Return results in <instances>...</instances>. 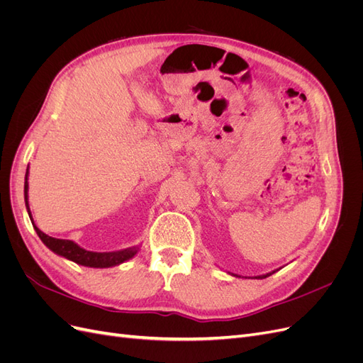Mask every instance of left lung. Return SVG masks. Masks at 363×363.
Returning <instances> with one entry per match:
<instances>
[{"mask_svg": "<svg viewBox=\"0 0 363 363\" xmlns=\"http://www.w3.org/2000/svg\"><path fill=\"white\" fill-rule=\"evenodd\" d=\"M276 271H271V272H268V274H263V276H256V277H248V279H267V277H269L271 274H274ZM230 276H233V277H240V276H238V274H233V272H228ZM247 279V277H245Z\"/></svg>", "mask_w": 363, "mask_h": 363, "instance_id": "left-lung-1", "label": "left lung"}]
</instances>
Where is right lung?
I'll use <instances>...</instances> for the list:
<instances>
[{"mask_svg": "<svg viewBox=\"0 0 363 363\" xmlns=\"http://www.w3.org/2000/svg\"><path fill=\"white\" fill-rule=\"evenodd\" d=\"M24 200H26V207L28 216L31 219V224L35 227L38 236L40 238V240L45 244L52 252L56 255L68 259L71 262L79 263V265L83 267H89V268H111V267H116L124 263L127 260H130L131 257H135L139 251V245L136 247H130V248H124L119 251H106V252H98V251H87L84 248H82L79 244H75L74 240L69 239H57V238H51L48 235H45L35 225V221L31 218V212H30V206H28V168L26 172V182H24Z\"/></svg>", "mask_w": 363, "mask_h": 363, "instance_id": "right-lung-1", "label": "right lung"}]
</instances>
